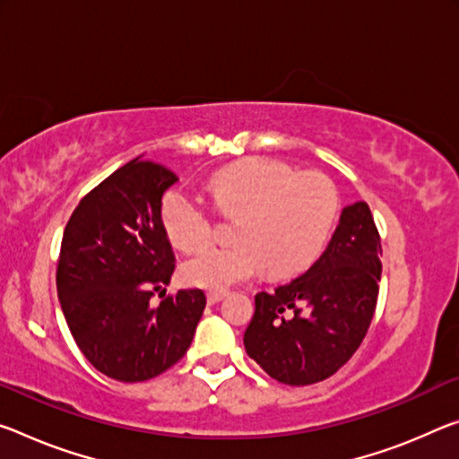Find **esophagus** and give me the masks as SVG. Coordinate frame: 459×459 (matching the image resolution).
Wrapping results in <instances>:
<instances>
[{
    "mask_svg": "<svg viewBox=\"0 0 459 459\" xmlns=\"http://www.w3.org/2000/svg\"><path fill=\"white\" fill-rule=\"evenodd\" d=\"M224 296H227V292H222V290H210V292L206 294V300H208V304H216V302H221Z\"/></svg>",
    "mask_w": 459,
    "mask_h": 459,
    "instance_id": "esophagus-1",
    "label": "esophagus"
}]
</instances>
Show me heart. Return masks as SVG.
<instances>
[{
  "instance_id": "b5f03b06",
  "label": "heart",
  "mask_w": 459,
  "mask_h": 459,
  "mask_svg": "<svg viewBox=\"0 0 459 459\" xmlns=\"http://www.w3.org/2000/svg\"><path fill=\"white\" fill-rule=\"evenodd\" d=\"M210 202L222 216H237L229 245H212L187 259V283L222 290L261 272L292 275L321 257L339 218L341 198L331 178L302 173L280 159H249L210 178ZM161 222L173 247L192 253L214 235L212 212L190 194L173 190L161 202Z\"/></svg>"
}]
</instances>
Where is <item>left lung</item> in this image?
Listing matches in <instances>:
<instances>
[{"label": "left lung", "mask_w": 459, "mask_h": 459, "mask_svg": "<svg viewBox=\"0 0 459 459\" xmlns=\"http://www.w3.org/2000/svg\"><path fill=\"white\" fill-rule=\"evenodd\" d=\"M382 243L366 202L343 208L323 255L298 278L255 296L245 349L290 386L323 382L351 359L372 325Z\"/></svg>", "instance_id": "left-lung-1"}]
</instances>
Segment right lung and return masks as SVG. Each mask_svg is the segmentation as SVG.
Instances as JSON below:
<instances>
[{"label": "right lung", "mask_w": 459, "mask_h": 459, "mask_svg": "<svg viewBox=\"0 0 459 459\" xmlns=\"http://www.w3.org/2000/svg\"><path fill=\"white\" fill-rule=\"evenodd\" d=\"M178 176L136 157L73 210L56 261V294L85 359L118 382H144L184 358L206 307L202 290L148 302L176 269L161 198Z\"/></svg>", "instance_id": "add662e5"}]
</instances>
